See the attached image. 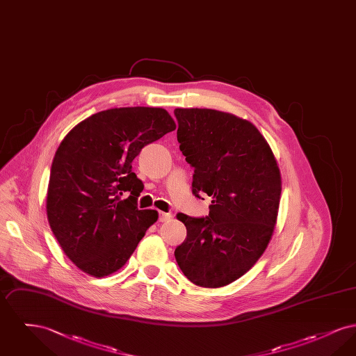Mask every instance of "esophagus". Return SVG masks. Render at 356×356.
Here are the masks:
<instances>
[{"label":"esophagus","mask_w":356,"mask_h":356,"mask_svg":"<svg viewBox=\"0 0 356 356\" xmlns=\"http://www.w3.org/2000/svg\"><path fill=\"white\" fill-rule=\"evenodd\" d=\"M170 219H172V215H170V213H167V212H159V220L161 221V222L170 220Z\"/></svg>","instance_id":"34e87169"}]
</instances>
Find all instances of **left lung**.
I'll return each mask as SVG.
<instances>
[{
	"label": "left lung",
	"mask_w": 356,
	"mask_h": 356,
	"mask_svg": "<svg viewBox=\"0 0 356 356\" xmlns=\"http://www.w3.org/2000/svg\"><path fill=\"white\" fill-rule=\"evenodd\" d=\"M175 116L180 151L195 170L192 193L212 197L208 216L177 215L186 237L175 257L193 284L222 287L250 271L271 240L280 170L268 143L250 121L199 108H177Z\"/></svg>",
	"instance_id": "obj_1"
}]
</instances>
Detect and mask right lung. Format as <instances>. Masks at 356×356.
Segmentation results:
<instances>
[{"instance_id": "1", "label": "right lung", "mask_w": 356, "mask_h": 356, "mask_svg": "<svg viewBox=\"0 0 356 356\" xmlns=\"http://www.w3.org/2000/svg\"><path fill=\"white\" fill-rule=\"evenodd\" d=\"M176 129L163 108H113L77 124L56 151L47 195L51 232L69 259L88 275L120 270L147 229L153 209H138L143 183L132 161Z\"/></svg>"}]
</instances>
